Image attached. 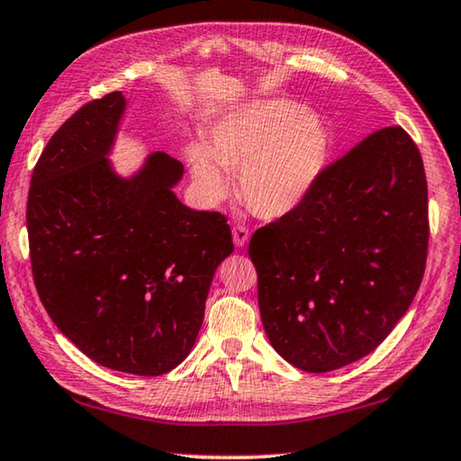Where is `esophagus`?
Segmentation results:
<instances>
[{
	"label": "esophagus",
	"mask_w": 461,
	"mask_h": 461,
	"mask_svg": "<svg viewBox=\"0 0 461 461\" xmlns=\"http://www.w3.org/2000/svg\"><path fill=\"white\" fill-rule=\"evenodd\" d=\"M250 239V232L249 229L245 227V224H237V227H232V240L234 245H237L239 249H242L249 242Z\"/></svg>",
	"instance_id": "1"
}]
</instances>
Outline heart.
Segmentation results:
<instances>
[{"instance_id": "1", "label": "heart", "mask_w": 461, "mask_h": 461, "mask_svg": "<svg viewBox=\"0 0 461 461\" xmlns=\"http://www.w3.org/2000/svg\"><path fill=\"white\" fill-rule=\"evenodd\" d=\"M331 154V138L315 112L283 98L253 100L224 112L208 128L204 144L186 146L196 194L216 204L230 193L260 219L276 221L307 201Z\"/></svg>"}]
</instances>
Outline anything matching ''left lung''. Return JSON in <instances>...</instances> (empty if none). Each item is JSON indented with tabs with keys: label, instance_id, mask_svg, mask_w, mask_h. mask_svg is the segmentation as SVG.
<instances>
[{
	"label": "left lung",
	"instance_id": "8db88e82",
	"mask_svg": "<svg viewBox=\"0 0 461 461\" xmlns=\"http://www.w3.org/2000/svg\"><path fill=\"white\" fill-rule=\"evenodd\" d=\"M428 239L418 146L402 126L377 130L323 170L297 211L250 239L273 349L307 373L366 357L410 309Z\"/></svg>",
	"mask_w": 461,
	"mask_h": 461
}]
</instances>
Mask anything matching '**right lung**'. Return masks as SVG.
Wrapping results in <instances>:
<instances>
[{
	"label": "right lung",
	"mask_w": 461,
	"mask_h": 461,
	"mask_svg": "<svg viewBox=\"0 0 461 461\" xmlns=\"http://www.w3.org/2000/svg\"><path fill=\"white\" fill-rule=\"evenodd\" d=\"M122 92L86 104L50 138L33 168L28 237L48 315L100 366L162 375L194 347L232 234L219 212L182 204L185 167L152 152L120 176L110 154Z\"/></svg>",
	"instance_id": "right-lung-1"
}]
</instances>
